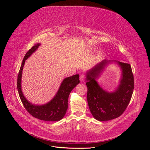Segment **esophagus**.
<instances>
[{"instance_id": "obj_1", "label": "esophagus", "mask_w": 150, "mask_h": 150, "mask_svg": "<svg viewBox=\"0 0 150 150\" xmlns=\"http://www.w3.org/2000/svg\"><path fill=\"white\" fill-rule=\"evenodd\" d=\"M80 81L82 83L84 82V81H85V76H84V75H83V74L81 75V76H80Z\"/></svg>"}]
</instances>
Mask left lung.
Segmentation results:
<instances>
[{"mask_svg": "<svg viewBox=\"0 0 150 150\" xmlns=\"http://www.w3.org/2000/svg\"><path fill=\"white\" fill-rule=\"evenodd\" d=\"M116 63L122 70L119 86L114 92L104 90L97 79L111 63ZM87 100L89 110L95 119L100 121L111 120L125 111L132 96L134 78L129 64L113 60H103L86 72Z\"/></svg>", "mask_w": 150, "mask_h": 150, "instance_id": "left-lung-1", "label": "left lung"}]
</instances>
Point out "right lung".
<instances>
[{"mask_svg": "<svg viewBox=\"0 0 150 150\" xmlns=\"http://www.w3.org/2000/svg\"><path fill=\"white\" fill-rule=\"evenodd\" d=\"M40 46V43L35 44L25 54L22 61L17 78V90L25 110L35 118L46 121H57L63 118L68 108V98L69 94L79 83V75L75 74L66 78L61 83L57 93L51 101L42 105H36L29 102L24 96L22 91V74L25 61Z\"/></svg>", "mask_w": 150, "mask_h": 150, "instance_id": "1", "label": "right lung"}]
</instances>
